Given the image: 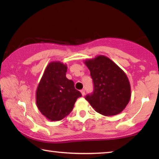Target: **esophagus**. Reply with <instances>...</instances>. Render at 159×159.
Wrapping results in <instances>:
<instances>
[{
	"label": "esophagus",
	"instance_id": "1",
	"mask_svg": "<svg viewBox=\"0 0 159 159\" xmlns=\"http://www.w3.org/2000/svg\"><path fill=\"white\" fill-rule=\"evenodd\" d=\"M80 93H81L83 96H84V95H85V90L84 89H82L81 90H80Z\"/></svg>",
	"mask_w": 159,
	"mask_h": 159
}]
</instances>
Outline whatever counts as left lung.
Masks as SVG:
<instances>
[{"label":"left lung","mask_w":159,"mask_h":159,"mask_svg":"<svg viewBox=\"0 0 159 159\" xmlns=\"http://www.w3.org/2000/svg\"><path fill=\"white\" fill-rule=\"evenodd\" d=\"M90 71L94 91L85 99L99 114L111 116L120 114L130 99V85L124 71L111 60L98 55L85 60Z\"/></svg>","instance_id":"left-lung-1"}]
</instances>
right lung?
Returning a JSON list of instances; mask_svg holds the SVG:
<instances>
[{
  "label": "right lung",
  "instance_id": "1",
  "mask_svg": "<svg viewBox=\"0 0 159 159\" xmlns=\"http://www.w3.org/2000/svg\"><path fill=\"white\" fill-rule=\"evenodd\" d=\"M67 66L61 61L48 64L36 93L38 109L48 120L63 119L73 110L76 99L82 95L75 89L74 83L66 77Z\"/></svg>",
  "mask_w": 159,
  "mask_h": 159
}]
</instances>
